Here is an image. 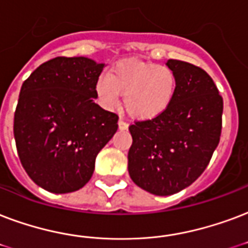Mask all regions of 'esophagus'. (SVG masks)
I'll list each match as a JSON object with an SVG mask.
<instances>
[{
	"mask_svg": "<svg viewBox=\"0 0 248 248\" xmlns=\"http://www.w3.org/2000/svg\"><path fill=\"white\" fill-rule=\"evenodd\" d=\"M118 127H120V130H127L128 124L126 122V121L120 120V121H118Z\"/></svg>",
	"mask_w": 248,
	"mask_h": 248,
	"instance_id": "esophagus-1",
	"label": "esophagus"
}]
</instances>
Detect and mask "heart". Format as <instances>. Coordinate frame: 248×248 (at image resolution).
Instances as JSON below:
<instances>
[{
	"instance_id": "1",
	"label": "heart",
	"mask_w": 248,
	"mask_h": 248,
	"mask_svg": "<svg viewBox=\"0 0 248 248\" xmlns=\"http://www.w3.org/2000/svg\"><path fill=\"white\" fill-rule=\"evenodd\" d=\"M177 92V78L168 66L127 60L117 63L96 82V94L107 109H116L120 94L128 114L152 120L170 107Z\"/></svg>"
}]
</instances>
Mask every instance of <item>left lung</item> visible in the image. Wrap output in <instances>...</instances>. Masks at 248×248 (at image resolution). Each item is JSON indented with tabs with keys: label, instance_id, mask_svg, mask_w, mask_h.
I'll use <instances>...</instances> for the list:
<instances>
[{
	"label": "left lung",
	"instance_id": "1",
	"mask_svg": "<svg viewBox=\"0 0 248 248\" xmlns=\"http://www.w3.org/2000/svg\"><path fill=\"white\" fill-rule=\"evenodd\" d=\"M177 78L162 114L131 124L128 174L154 195H173L195 182L218 145L224 103L212 78L188 62L168 60Z\"/></svg>",
	"mask_w": 248,
	"mask_h": 248
}]
</instances>
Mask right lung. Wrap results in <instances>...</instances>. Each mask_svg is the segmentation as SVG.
Masks as SVG:
<instances>
[{"mask_svg": "<svg viewBox=\"0 0 248 248\" xmlns=\"http://www.w3.org/2000/svg\"><path fill=\"white\" fill-rule=\"evenodd\" d=\"M104 67L87 57H56L20 88L14 114L19 160L46 191L82 188L93 174L97 154L116 134L118 116L94 103Z\"/></svg>", "mask_w": 248, "mask_h": 248, "instance_id": "add662e5", "label": "right lung"}]
</instances>
